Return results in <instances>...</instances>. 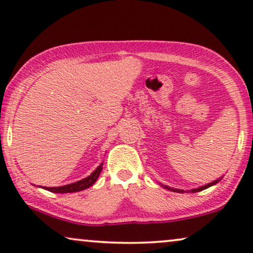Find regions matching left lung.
Masks as SVG:
<instances>
[{
  "mask_svg": "<svg viewBox=\"0 0 253 253\" xmlns=\"http://www.w3.org/2000/svg\"><path fill=\"white\" fill-rule=\"evenodd\" d=\"M221 179H222V176L219 177L218 180H214V181H213V182H210L208 184H205V186H202V187H198V188H194V189H191V190L176 189V188H170L169 186H165V184H163V183H159V184H161V186H163V188H165V189L170 190V191H174V193H180V194H183V193H197V191H202V190H204V189H208V188H210V187L214 186V184L218 183Z\"/></svg>",
  "mask_w": 253,
  "mask_h": 253,
  "instance_id": "1",
  "label": "left lung"
}]
</instances>
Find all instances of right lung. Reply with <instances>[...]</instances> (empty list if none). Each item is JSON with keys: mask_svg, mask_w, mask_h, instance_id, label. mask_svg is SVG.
<instances>
[{"mask_svg": "<svg viewBox=\"0 0 253 253\" xmlns=\"http://www.w3.org/2000/svg\"><path fill=\"white\" fill-rule=\"evenodd\" d=\"M103 169V163L99 164V165L96 167V169L92 172L90 175H88L87 177H84L83 180L77 181V182L70 183V184H65V186H60V187H40L43 188V189L51 191V193H56V194H67V193H77V191H81L87 189V188L91 187L96 181H97L99 174H101ZM39 187V186H37Z\"/></svg>", "mask_w": 253, "mask_h": 253, "instance_id": "1", "label": "right lung"}]
</instances>
